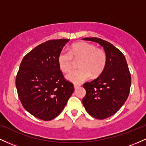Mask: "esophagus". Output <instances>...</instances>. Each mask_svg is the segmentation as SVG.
Instances as JSON below:
<instances>
[{
  "label": "esophagus",
  "instance_id": "1",
  "mask_svg": "<svg viewBox=\"0 0 146 146\" xmlns=\"http://www.w3.org/2000/svg\"><path fill=\"white\" fill-rule=\"evenodd\" d=\"M73 86H74L75 89H78V88H79L80 86V84H75Z\"/></svg>",
  "mask_w": 146,
  "mask_h": 146
}]
</instances>
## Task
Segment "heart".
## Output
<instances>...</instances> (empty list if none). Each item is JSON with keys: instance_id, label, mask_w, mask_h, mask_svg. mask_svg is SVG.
Returning <instances> with one entry per match:
<instances>
[{"instance_id": "obj_1", "label": "heart", "mask_w": 146, "mask_h": 146, "mask_svg": "<svg viewBox=\"0 0 146 146\" xmlns=\"http://www.w3.org/2000/svg\"><path fill=\"white\" fill-rule=\"evenodd\" d=\"M74 58L80 60L79 67L66 76V79L75 84H81L91 77L100 75L107 62L106 53L94 44L81 41L72 45L69 50H63L58 56V64L63 72L70 71L73 66Z\"/></svg>"}]
</instances>
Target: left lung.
I'll list each match as a JSON object with an SVG mask.
<instances>
[{
    "instance_id": "left-lung-1",
    "label": "left lung",
    "mask_w": 146,
    "mask_h": 146,
    "mask_svg": "<svg viewBox=\"0 0 146 146\" xmlns=\"http://www.w3.org/2000/svg\"><path fill=\"white\" fill-rule=\"evenodd\" d=\"M82 39L98 43L106 53V64L101 74L83 84L86 94L82 99L89 115L105 119L116 113L125 102L130 90L131 75L124 55L111 43L96 37Z\"/></svg>"
}]
</instances>
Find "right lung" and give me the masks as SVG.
<instances>
[{
  "mask_svg": "<svg viewBox=\"0 0 146 146\" xmlns=\"http://www.w3.org/2000/svg\"><path fill=\"white\" fill-rule=\"evenodd\" d=\"M69 39L50 40L23 57L16 78L19 98L25 110L35 117L50 121L64 110L74 91L65 80L58 56Z\"/></svg>",
  "mask_w": 146,
  "mask_h": 146,
  "instance_id": "1",
  "label": "right lung"
}]
</instances>
